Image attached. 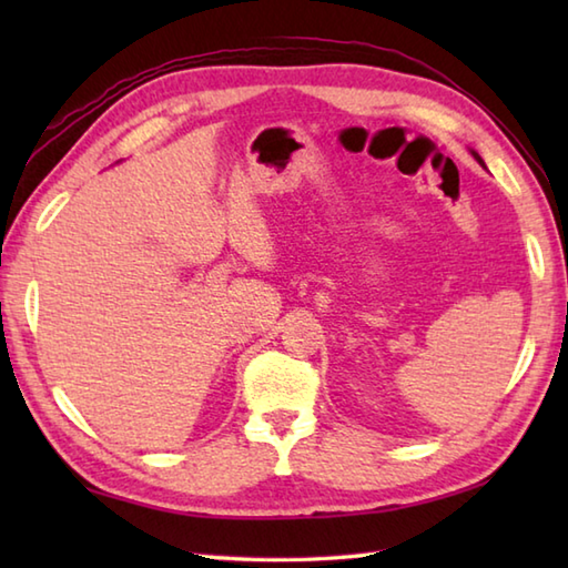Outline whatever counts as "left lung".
I'll use <instances>...</instances> for the list:
<instances>
[{"instance_id":"left-lung-1","label":"left lung","mask_w":568,"mask_h":568,"mask_svg":"<svg viewBox=\"0 0 568 568\" xmlns=\"http://www.w3.org/2000/svg\"><path fill=\"white\" fill-rule=\"evenodd\" d=\"M470 155H474V159H476V161H478V163H480V165H484V168H486V163H484V159H480V155H478V153H476V151H474V149H470Z\"/></svg>"}]
</instances>
